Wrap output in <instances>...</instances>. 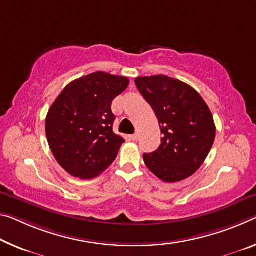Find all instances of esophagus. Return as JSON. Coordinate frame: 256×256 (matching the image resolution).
I'll list each match as a JSON object with an SVG mask.
<instances>
[{
	"mask_svg": "<svg viewBox=\"0 0 256 256\" xmlns=\"http://www.w3.org/2000/svg\"><path fill=\"white\" fill-rule=\"evenodd\" d=\"M131 140L132 141H138V140H139V134H138V133H136V134L131 136Z\"/></svg>",
	"mask_w": 256,
	"mask_h": 256,
	"instance_id": "1",
	"label": "esophagus"
}]
</instances>
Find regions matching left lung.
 <instances>
[{"instance_id": "obj_1", "label": "left lung", "mask_w": 256, "mask_h": 256, "mask_svg": "<svg viewBox=\"0 0 256 256\" xmlns=\"http://www.w3.org/2000/svg\"><path fill=\"white\" fill-rule=\"evenodd\" d=\"M138 90L152 106L163 134L157 150L144 154L147 168L165 182L192 176L216 139L210 108L190 85L165 75L138 77Z\"/></svg>"}]
</instances>
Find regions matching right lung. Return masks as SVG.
Segmentation results:
<instances>
[{
    "label": "right lung",
    "mask_w": 256,
    "mask_h": 256,
    "mask_svg": "<svg viewBox=\"0 0 256 256\" xmlns=\"http://www.w3.org/2000/svg\"><path fill=\"white\" fill-rule=\"evenodd\" d=\"M128 83L126 77L92 72L68 84L48 109V142L70 176L93 179L116 160L124 139L112 131V102Z\"/></svg>",
    "instance_id": "add662e5"
}]
</instances>
